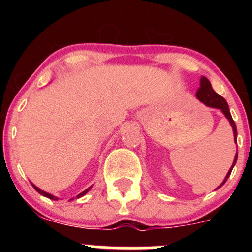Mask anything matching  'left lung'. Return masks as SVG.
I'll list each match as a JSON object with an SVG mask.
<instances>
[{
	"label": "left lung",
	"mask_w": 252,
	"mask_h": 252,
	"mask_svg": "<svg viewBox=\"0 0 252 252\" xmlns=\"http://www.w3.org/2000/svg\"><path fill=\"white\" fill-rule=\"evenodd\" d=\"M196 98H198L200 102H202L205 104V105L210 106V108H216V109H219L222 114L225 115V117L227 118L228 122H230L231 126H232V130H233V138H235L236 143H237V128H236V123L235 121L232 120V116H231V112H230V109H228V105L226 103V100L222 98L220 94H218L217 92H215V90L212 89V86H211V83L210 80L207 79L206 77H201L200 79V88L198 89V91H196ZM237 158H238V152L236 153V156H235V160H233V163L232 166H231V168L228 169L226 176H225L224 181L221 182L220 185H219L218 187H217L216 189H220L222 185L225 184L227 180V178L230 176L231 172H232L233 167H235V164L237 162Z\"/></svg>",
	"instance_id": "8db88e82"
}]
</instances>
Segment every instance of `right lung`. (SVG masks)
<instances>
[{"label": "right lung", "mask_w": 252, "mask_h": 252, "mask_svg": "<svg viewBox=\"0 0 252 252\" xmlns=\"http://www.w3.org/2000/svg\"><path fill=\"white\" fill-rule=\"evenodd\" d=\"M32 186H33V187H34V189H35V190H36V192H39V193H40V194H41V195H43V196H46V198H48V199H52V200H58V198H57V196L52 195V194H50V193H47V192H43V190H41V189H39V187H36V186H35V185H33V184H32ZM90 189H91V187H89V189H85V190H84V192H82V193H79V194H78V195H77V198H80V196L85 195V194H86V193H88V192H89V190H90ZM72 199H74V198H72ZM72 199H71V200H72Z\"/></svg>", "instance_id": "obj_1"}]
</instances>
